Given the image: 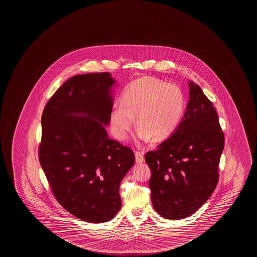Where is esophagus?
Returning <instances> with one entry per match:
<instances>
[{"instance_id":"esophagus-1","label":"esophagus","mask_w":257,"mask_h":257,"mask_svg":"<svg viewBox=\"0 0 257 257\" xmlns=\"http://www.w3.org/2000/svg\"><path fill=\"white\" fill-rule=\"evenodd\" d=\"M144 153L142 152H135V160L137 163H143L144 161Z\"/></svg>"}]
</instances>
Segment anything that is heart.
Listing matches in <instances>:
<instances>
[{"mask_svg":"<svg viewBox=\"0 0 257 257\" xmlns=\"http://www.w3.org/2000/svg\"><path fill=\"white\" fill-rule=\"evenodd\" d=\"M185 107V96L179 86L154 78H141L123 90L121 105L111 110V130L116 139H126L136 116L140 139L164 141L177 129Z\"/></svg>","mask_w":257,"mask_h":257,"instance_id":"heart-1","label":"heart"}]
</instances>
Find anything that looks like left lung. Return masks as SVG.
<instances>
[{
    "instance_id": "obj_1",
    "label": "left lung",
    "mask_w": 257,
    "mask_h": 257,
    "mask_svg": "<svg viewBox=\"0 0 257 257\" xmlns=\"http://www.w3.org/2000/svg\"><path fill=\"white\" fill-rule=\"evenodd\" d=\"M189 101L170 138L145 161L154 210L167 219H185L205 203L219 182L224 134L217 111L202 88L189 82Z\"/></svg>"
}]
</instances>
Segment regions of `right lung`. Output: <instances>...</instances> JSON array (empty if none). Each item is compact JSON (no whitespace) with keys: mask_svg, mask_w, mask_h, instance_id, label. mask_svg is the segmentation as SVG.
<instances>
[{"mask_svg":"<svg viewBox=\"0 0 257 257\" xmlns=\"http://www.w3.org/2000/svg\"><path fill=\"white\" fill-rule=\"evenodd\" d=\"M108 72L78 74L60 87L43 112L38 158L60 204L84 221L113 219L119 186L135 163L130 148L110 139L104 125L113 107Z\"/></svg>","mask_w":257,"mask_h":257,"instance_id":"right-lung-1","label":"right lung"}]
</instances>
